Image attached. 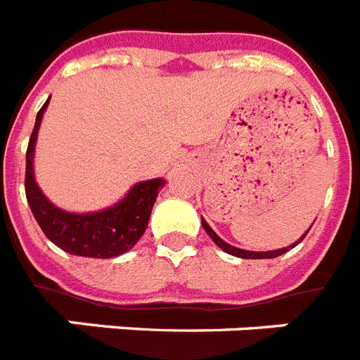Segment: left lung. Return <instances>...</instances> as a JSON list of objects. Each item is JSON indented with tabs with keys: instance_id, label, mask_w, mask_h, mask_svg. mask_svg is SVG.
<instances>
[{
	"instance_id": "1",
	"label": "left lung",
	"mask_w": 360,
	"mask_h": 360,
	"mask_svg": "<svg viewBox=\"0 0 360 360\" xmlns=\"http://www.w3.org/2000/svg\"><path fill=\"white\" fill-rule=\"evenodd\" d=\"M201 225H203V229L205 231H207V234L210 238H212V241L214 243H216L217 247H219V249H223L225 250V252H229V255H232V256H238V258H245V259H262V258H276V256H282V255H285V252H288L289 249H292V247H297L298 243H300L302 240H304V238H306V234L309 231H306V234H304V236L300 238V240L298 241H295V243H292V245H289V247H283V249H276V250H267V252H255V250H243V249H238V247H232V245H229V243H226V241H223L221 238L217 236L216 232L212 231V229H210V225H208L207 221H205V219H201ZM311 229V226H309Z\"/></svg>"
}]
</instances>
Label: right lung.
Listing matches in <instances>:
<instances>
[{
  "label": "right lung",
  "mask_w": 360,
  "mask_h": 360,
  "mask_svg": "<svg viewBox=\"0 0 360 360\" xmlns=\"http://www.w3.org/2000/svg\"><path fill=\"white\" fill-rule=\"evenodd\" d=\"M47 105L49 98L36 115L34 129L27 146L25 194L36 221L45 236L69 255L86 258H115L128 252L146 231L157 194L166 181L159 177L141 181L119 203L98 212L72 214L54 207L45 198L40 186L36 185L32 166L38 129Z\"/></svg>",
  "instance_id": "obj_1"
}]
</instances>
